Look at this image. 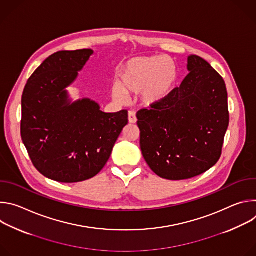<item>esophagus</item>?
<instances>
[{"label": "esophagus", "instance_id": "obj_1", "mask_svg": "<svg viewBox=\"0 0 256 256\" xmlns=\"http://www.w3.org/2000/svg\"><path fill=\"white\" fill-rule=\"evenodd\" d=\"M128 122L130 124H136V116L134 112H128Z\"/></svg>", "mask_w": 256, "mask_h": 256}]
</instances>
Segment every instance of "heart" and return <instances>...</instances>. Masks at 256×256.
<instances>
[{
  "label": "heart",
  "instance_id": "b5f03b06",
  "mask_svg": "<svg viewBox=\"0 0 256 256\" xmlns=\"http://www.w3.org/2000/svg\"><path fill=\"white\" fill-rule=\"evenodd\" d=\"M176 81L177 70L172 60L163 56L134 58L122 66L112 97L122 102L126 94H138L140 105L153 107L170 95Z\"/></svg>",
  "mask_w": 256,
  "mask_h": 256
}]
</instances>
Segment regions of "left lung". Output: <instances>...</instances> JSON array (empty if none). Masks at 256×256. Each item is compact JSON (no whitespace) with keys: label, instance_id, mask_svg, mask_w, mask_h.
Returning <instances> with one entry per match:
<instances>
[{"label":"left lung","instance_id":"8db88e82","mask_svg":"<svg viewBox=\"0 0 256 256\" xmlns=\"http://www.w3.org/2000/svg\"><path fill=\"white\" fill-rule=\"evenodd\" d=\"M188 75L161 103L136 114L144 159L160 177L192 178L221 157L229 126L223 78L200 56L188 58Z\"/></svg>","mask_w":256,"mask_h":256}]
</instances>
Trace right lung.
I'll return each mask as SVG.
<instances>
[{"label":"right lung","mask_w":256,"mask_h":256,"mask_svg":"<svg viewBox=\"0 0 256 256\" xmlns=\"http://www.w3.org/2000/svg\"><path fill=\"white\" fill-rule=\"evenodd\" d=\"M93 52L52 54L28 79L22 95L21 138L29 157L42 175L64 184L97 175L128 122V110L106 114L89 98L70 99L66 88Z\"/></svg>","instance_id":"obj_1"}]
</instances>
